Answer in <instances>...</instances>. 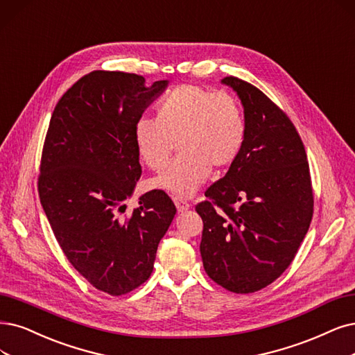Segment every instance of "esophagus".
Listing matches in <instances>:
<instances>
[{"label":"esophagus","mask_w":355,"mask_h":355,"mask_svg":"<svg viewBox=\"0 0 355 355\" xmlns=\"http://www.w3.org/2000/svg\"><path fill=\"white\" fill-rule=\"evenodd\" d=\"M174 203L177 206V211L178 212H186L190 209V203L186 202L182 198H174Z\"/></svg>","instance_id":"1"}]
</instances>
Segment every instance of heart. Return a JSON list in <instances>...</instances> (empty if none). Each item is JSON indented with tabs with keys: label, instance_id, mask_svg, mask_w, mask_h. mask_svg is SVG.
<instances>
[{
	"label": "heart",
	"instance_id": "heart-1",
	"mask_svg": "<svg viewBox=\"0 0 355 355\" xmlns=\"http://www.w3.org/2000/svg\"><path fill=\"white\" fill-rule=\"evenodd\" d=\"M245 123L237 101L224 92L186 85L174 89L157 105L156 120L141 116L135 125L140 159L153 171L162 169L177 141L180 156L150 184L189 198L211 174V168L231 166L243 149Z\"/></svg>",
	"mask_w": 355,
	"mask_h": 355
}]
</instances>
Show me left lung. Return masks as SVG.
<instances>
[{"instance_id": "8db88e82", "label": "left lung", "mask_w": 355, "mask_h": 355, "mask_svg": "<svg viewBox=\"0 0 355 355\" xmlns=\"http://www.w3.org/2000/svg\"><path fill=\"white\" fill-rule=\"evenodd\" d=\"M243 103L245 140L224 178L196 206L209 278L225 290H261L291 265L313 216L304 144L294 124L261 90L237 77L220 80Z\"/></svg>"}]
</instances>
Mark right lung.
<instances>
[{
  "instance_id": "1",
  "label": "right lung",
  "mask_w": 355,
  "mask_h": 355,
  "mask_svg": "<svg viewBox=\"0 0 355 355\" xmlns=\"http://www.w3.org/2000/svg\"><path fill=\"white\" fill-rule=\"evenodd\" d=\"M168 87L144 77L96 70L83 76L52 112L37 180L39 198L55 239L74 269L110 295L146 281L157 244L177 209L162 190L125 200L141 175L135 125Z\"/></svg>"
}]
</instances>
